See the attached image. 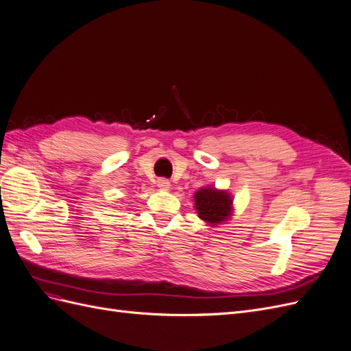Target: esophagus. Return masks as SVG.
<instances>
[{
    "mask_svg": "<svg viewBox=\"0 0 351 351\" xmlns=\"http://www.w3.org/2000/svg\"><path fill=\"white\" fill-rule=\"evenodd\" d=\"M156 186L159 187V190H169V187H171V184H169V182L165 178H159Z\"/></svg>",
    "mask_w": 351,
    "mask_h": 351,
    "instance_id": "esophagus-1",
    "label": "esophagus"
}]
</instances>
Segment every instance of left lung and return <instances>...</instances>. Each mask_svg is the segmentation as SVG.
<instances>
[{
  "label": "left lung",
  "mask_w": 351,
  "mask_h": 351,
  "mask_svg": "<svg viewBox=\"0 0 351 351\" xmlns=\"http://www.w3.org/2000/svg\"><path fill=\"white\" fill-rule=\"evenodd\" d=\"M193 199L197 217L209 227H217L230 221L234 212V197L228 193V190H219L215 186L200 187L193 195Z\"/></svg>",
  "instance_id": "obj_1"
}]
</instances>
